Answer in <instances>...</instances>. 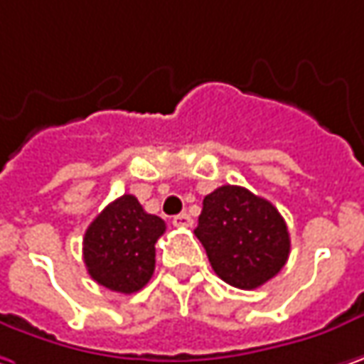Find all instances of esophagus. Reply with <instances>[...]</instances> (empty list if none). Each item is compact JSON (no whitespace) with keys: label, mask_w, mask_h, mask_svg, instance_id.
I'll return each mask as SVG.
<instances>
[{"label":"esophagus","mask_w":364,"mask_h":364,"mask_svg":"<svg viewBox=\"0 0 364 364\" xmlns=\"http://www.w3.org/2000/svg\"><path fill=\"white\" fill-rule=\"evenodd\" d=\"M173 225L179 226V228H187V226L193 225V220H191V216H189L187 212H183V214H177V216H173Z\"/></svg>","instance_id":"34e87169"}]
</instances>
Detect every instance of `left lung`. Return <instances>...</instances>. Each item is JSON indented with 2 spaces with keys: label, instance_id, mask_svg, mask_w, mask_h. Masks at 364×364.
Returning a JSON list of instances; mask_svg holds the SVG:
<instances>
[{
  "label": "left lung",
  "instance_id": "left-lung-1",
  "mask_svg": "<svg viewBox=\"0 0 364 364\" xmlns=\"http://www.w3.org/2000/svg\"><path fill=\"white\" fill-rule=\"evenodd\" d=\"M196 237L218 278L253 290L287 264L290 235L272 203L239 185H223L203 198Z\"/></svg>",
  "mask_w": 364,
  "mask_h": 364
}]
</instances>
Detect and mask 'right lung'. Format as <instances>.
Segmentation results:
<instances>
[{"mask_svg":"<svg viewBox=\"0 0 364 364\" xmlns=\"http://www.w3.org/2000/svg\"><path fill=\"white\" fill-rule=\"evenodd\" d=\"M164 228V220L148 214L129 193L109 203L84 235L82 251L90 278L121 294L144 289L154 274V245Z\"/></svg>","mask_w":364,"mask_h":364,"instance_id":"right-lung-1","label":"right lung"}]
</instances>
